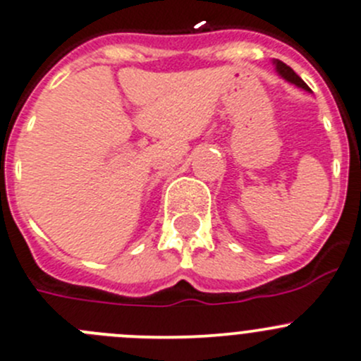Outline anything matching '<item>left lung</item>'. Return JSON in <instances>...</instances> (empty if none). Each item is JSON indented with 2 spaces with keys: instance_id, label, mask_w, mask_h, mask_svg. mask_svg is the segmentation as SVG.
I'll return each mask as SVG.
<instances>
[{
  "instance_id": "left-lung-1",
  "label": "left lung",
  "mask_w": 361,
  "mask_h": 361,
  "mask_svg": "<svg viewBox=\"0 0 361 361\" xmlns=\"http://www.w3.org/2000/svg\"><path fill=\"white\" fill-rule=\"evenodd\" d=\"M274 66H276V71H278V74H279V76H281V78H285V80H287V82L294 83V85L301 87V89L310 90V87L306 85V83L302 82L301 78H299L298 74L294 73V69H292V67H288L287 63H283L281 60H274Z\"/></svg>"
}]
</instances>
